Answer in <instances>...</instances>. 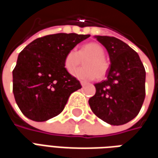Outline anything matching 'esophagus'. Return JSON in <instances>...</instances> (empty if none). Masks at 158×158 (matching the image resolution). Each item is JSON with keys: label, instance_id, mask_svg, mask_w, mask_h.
<instances>
[{"label": "esophagus", "instance_id": "obj_1", "mask_svg": "<svg viewBox=\"0 0 158 158\" xmlns=\"http://www.w3.org/2000/svg\"><path fill=\"white\" fill-rule=\"evenodd\" d=\"M80 84H81V85L82 86H85L87 84L86 82H85V81H80Z\"/></svg>", "mask_w": 158, "mask_h": 158}]
</instances>
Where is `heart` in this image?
Wrapping results in <instances>:
<instances>
[{
    "mask_svg": "<svg viewBox=\"0 0 158 158\" xmlns=\"http://www.w3.org/2000/svg\"><path fill=\"white\" fill-rule=\"evenodd\" d=\"M105 51L97 43H89L84 45L76 51L70 50L65 56L64 67L69 73H72L85 60L84 68L73 72L76 78L84 80H92L97 77L98 79L105 78L109 69V63L105 59Z\"/></svg>",
    "mask_w": 158,
    "mask_h": 158,
    "instance_id": "heart-1",
    "label": "heart"
}]
</instances>
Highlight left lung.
I'll use <instances>...</instances> for the list:
<instances>
[{"label":"left lung","instance_id":"8db88e82","mask_svg":"<svg viewBox=\"0 0 158 158\" xmlns=\"http://www.w3.org/2000/svg\"><path fill=\"white\" fill-rule=\"evenodd\" d=\"M109 54L106 79L96 83V94L89 98L92 112L112 125H122L135 118L146 96V70L137 52L122 40L96 36Z\"/></svg>","mask_w":158,"mask_h":158}]
</instances>
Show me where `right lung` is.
Returning a JSON list of instances; mask_svg holds the SVG:
<instances>
[{
    "instance_id": "add662e5",
    "label": "right lung",
    "mask_w": 158,
    "mask_h": 158,
    "mask_svg": "<svg viewBox=\"0 0 158 158\" xmlns=\"http://www.w3.org/2000/svg\"><path fill=\"white\" fill-rule=\"evenodd\" d=\"M89 36L49 35L35 40L19 53L12 71V91L24 116L44 122L62 113L70 95L82 87L66 70L65 56Z\"/></svg>"
}]
</instances>
